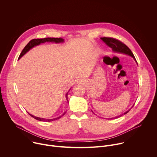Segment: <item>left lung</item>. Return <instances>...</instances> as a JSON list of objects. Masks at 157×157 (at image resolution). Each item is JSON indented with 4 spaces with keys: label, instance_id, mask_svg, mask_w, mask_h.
Masks as SVG:
<instances>
[{
    "label": "left lung",
    "instance_id": "obj_1",
    "mask_svg": "<svg viewBox=\"0 0 157 157\" xmlns=\"http://www.w3.org/2000/svg\"><path fill=\"white\" fill-rule=\"evenodd\" d=\"M101 40L105 42L107 45L110 47L112 49H113V50L115 52H118V53H125L126 55H130V56L133 57V59H135L137 62V60L135 58V56H134L133 54L132 53V52H131V50L129 49V48L126 45V44H125L124 43H122L121 41L116 39V38H111V37H102L101 38ZM133 107V105L132 106V107ZM127 110V112H125V113L124 114V115L126 114L127 113H128L129 110ZM122 114V115H124ZM122 115H121V116H119L117 117H113V118H110V119H116V118H118L119 117H121Z\"/></svg>",
    "mask_w": 157,
    "mask_h": 157
}]
</instances>
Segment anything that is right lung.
Segmentation results:
<instances>
[{
    "mask_svg": "<svg viewBox=\"0 0 157 157\" xmlns=\"http://www.w3.org/2000/svg\"><path fill=\"white\" fill-rule=\"evenodd\" d=\"M64 41V39H63L62 38H37V39H32V40H30L28 43L27 45L25 47V48H24V50H22V52H21L18 59H20L22 56H24L27 52H29L31 48H32L33 47L38 45L40 43H43L44 42H55V43H61ZM70 91V90H69ZM66 98L67 101H68V93H66ZM66 114V113H63V115L60 116L59 117H58L56 118L55 119H44V118H40V117H37L35 116H33L30 114H29L30 116H32L33 118L38 120L40 121H43V122H51V121H53L57 119H60L63 115H64Z\"/></svg>",
    "mask_w": 157,
    "mask_h": 157,
    "instance_id": "1",
    "label": "right lung"
}]
</instances>
